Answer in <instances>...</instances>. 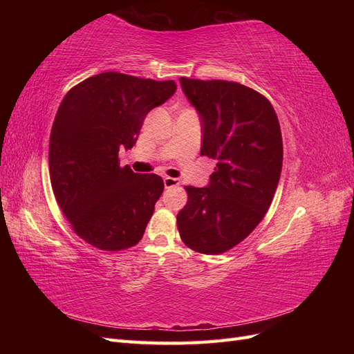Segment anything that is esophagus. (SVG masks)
I'll use <instances>...</instances> for the list:
<instances>
[{
	"label": "esophagus",
	"mask_w": 354,
	"mask_h": 354,
	"mask_svg": "<svg viewBox=\"0 0 354 354\" xmlns=\"http://www.w3.org/2000/svg\"><path fill=\"white\" fill-rule=\"evenodd\" d=\"M178 183H180V181H178L177 178H174V177H165V178H164V186H165L167 189L176 187V186H178Z\"/></svg>",
	"instance_id": "obj_1"
}]
</instances>
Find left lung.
Returning a JSON list of instances; mask_svg holds the SVG:
<instances>
[{
  "label": "left lung",
  "instance_id": "1",
  "mask_svg": "<svg viewBox=\"0 0 354 354\" xmlns=\"http://www.w3.org/2000/svg\"><path fill=\"white\" fill-rule=\"evenodd\" d=\"M202 122L201 156L217 160L207 187L186 186L177 214L180 238L201 254H221L242 242L269 209L279 183L281 125L263 94L232 81L180 78Z\"/></svg>",
  "mask_w": 354,
  "mask_h": 354
}]
</instances>
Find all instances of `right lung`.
I'll list each match as a JSON object with an SVG mask.
<instances>
[{"instance_id": "add662e5", "label": "right lung", "mask_w": 354, "mask_h": 354, "mask_svg": "<svg viewBox=\"0 0 354 354\" xmlns=\"http://www.w3.org/2000/svg\"><path fill=\"white\" fill-rule=\"evenodd\" d=\"M176 90L174 81L103 72L63 97L50 134L51 187L73 232L95 248L121 251L143 238L164 180L120 167L118 153Z\"/></svg>"}]
</instances>
